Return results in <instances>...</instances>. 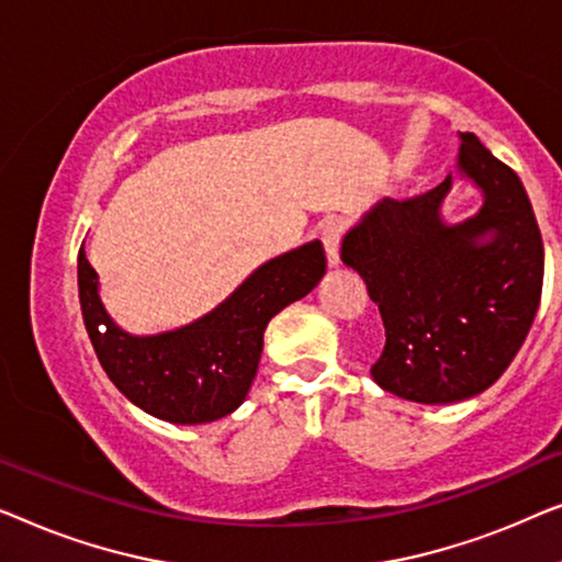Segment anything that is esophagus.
<instances>
[{
    "label": "esophagus",
    "mask_w": 562,
    "mask_h": 562,
    "mask_svg": "<svg viewBox=\"0 0 562 562\" xmlns=\"http://www.w3.org/2000/svg\"><path fill=\"white\" fill-rule=\"evenodd\" d=\"M344 232H346V221L338 218V216L326 218L321 224V241H323V247H326L330 267L338 265V249H341Z\"/></svg>",
    "instance_id": "esophagus-1"
}]
</instances>
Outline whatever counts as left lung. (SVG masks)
I'll return each instance as SVG.
<instances>
[{"instance_id":"1","label":"left lung","mask_w":562,"mask_h":562,"mask_svg":"<svg viewBox=\"0 0 562 562\" xmlns=\"http://www.w3.org/2000/svg\"><path fill=\"white\" fill-rule=\"evenodd\" d=\"M458 172L484 193L476 216L440 218L448 176L415 199H382L341 244L384 321L371 376L423 405L488 390L525 344L542 295V236L517 172L471 132H461Z\"/></svg>"}]
</instances>
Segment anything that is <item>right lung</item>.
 Returning a JSON list of instances; mask_svg holds the SVG:
<instances>
[{"label":"right lung","instance_id":"obj_1","mask_svg":"<svg viewBox=\"0 0 562 562\" xmlns=\"http://www.w3.org/2000/svg\"><path fill=\"white\" fill-rule=\"evenodd\" d=\"M323 274V244H303L265 262L203 318L157 336H132L106 315L97 270L83 247L78 251L83 323L106 376L139 409L176 425L213 423L247 400L267 323L305 297Z\"/></svg>","mask_w":562,"mask_h":562}]
</instances>
